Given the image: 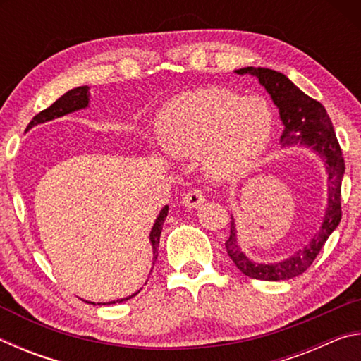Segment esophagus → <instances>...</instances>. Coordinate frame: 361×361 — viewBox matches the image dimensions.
<instances>
[{"mask_svg": "<svg viewBox=\"0 0 361 361\" xmlns=\"http://www.w3.org/2000/svg\"><path fill=\"white\" fill-rule=\"evenodd\" d=\"M205 202V195L199 189H192L189 191L185 197H183V205L188 207V209H199L200 205Z\"/></svg>", "mask_w": 361, "mask_h": 361, "instance_id": "esophagus-1", "label": "esophagus"}]
</instances>
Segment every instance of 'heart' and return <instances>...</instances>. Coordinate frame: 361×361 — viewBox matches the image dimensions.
I'll return each instance as SVG.
<instances>
[{"label": "heart", "mask_w": 361, "mask_h": 361, "mask_svg": "<svg viewBox=\"0 0 361 361\" xmlns=\"http://www.w3.org/2000/svg\"><path fill=\"white\" fill-rule=\"evenodd\" d=\"M274 113L259 97L240 99L218 87L191 90L169 100L157 116L164 151L180 159H202L213 181L242 176L271 142Z\"/></svg>", "instance_id": "obj_1"}]
</instances>
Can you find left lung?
Here are the masks:
<instances>
[{
  "instance_id": "1",
  "label": "left lung",
  "mask_w": 361,
  "mask_h": 361,
  "mask_svg": "<svg viewBox=\"0 0 361 361\" xmlns=\"http://www.w3.org/2000/svg\"><path fill=\"white\" fill-rule=\"evenodd\" d=\"M237 75H250L259 81L266 92L271 95L274 105L279 108L283 132L280 137L282 148L286 146H305L319 156L326 169L328 178V202L325 215L322 218L319 231L296 248L290 256L274 262H256L242 252L237 240L235 218L231 215V234L226 240V250L237 269L245 276L267 282H277L301 276L312 264L317 255L325 245L328 237L338 228L341 221V183L345 172L344 157L336 138L331 119L325 106L320 102L310 99L301 89L296 87L282 73L269 68H247L235 70Z\"/></svg>"
}]
</instances>
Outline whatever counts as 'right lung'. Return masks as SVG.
Here are the masks:
<instances>
[{"instance_id": "obj_1", "label": "right lung", "mask_w": 361, "mask_h": 361, "mask_svg": "<svg viewBox=\"0 0 361 361\" xmlns=\"http://www.w3.org/2000/svg\"><path fill=\"white\" fill-rule=\"evenodd\" d=\"M89 103H90V87H89V85H81V87L71 89V90H68V92L60 97L59 100L54 102L51 106L46 108L44 111H41V113L36 114L35 118L30 121L27 130L32 129V127H35V126H38V124H44V122L54 121V119H57V118H62V116H66V114H70V113H75V111H78V109L87 108ZM167 213H169V205L162 207V210L159 212L156 221H154V224H152V229L149 232V243H151V247H152V267H154V262L157 259L159 239H161L162 226H164V221H166V218H167ZM152 267H151V271H152ZM140 290H142V288H140ZM140 290L133 293V295L127 296V298L116 299V301H109V302H97V304H99V305H106V304L124 302V301H127V299L137 296L138 293H140ZM85 302H90V301H85ZM90 304L95 305V302H90Z\"/></svg>"}]
</instances>
